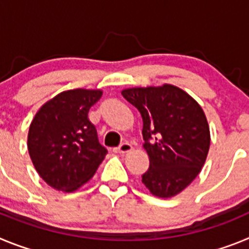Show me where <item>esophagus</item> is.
Instances as JSON below:
<instances>
[{"label": "esophagus", "instance_id": "1", "mask_svg": "<svg viewBox=\"0 0 249 249\" xmlns=\"http://www.w3.org/2000/svg\"><path fill=\"white\" fill-rule=\"evenodd\" d=\"M129 151H132V144L128 143V142H124L121 146H118L117 148L113 149V152H116V153H127Z\"/></svg>", "mask_w": 249, "mask_h": 249}]
</instances>
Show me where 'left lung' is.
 Masks as SVG:
<instances>
[{
    "mask_svg": "<svg viewBox=\"0 0 249 249\" xmlns=\"http://www.w3.org/2000/svg\"><path fill=\"white\" fill-rule=\"evenodd\" d=\"M122 96L140 111L149 168L142 183L169 198L193 182L206 162L211 136L201 106L176 86L135 87Z\"/></svg>",
    "mask_w": 249,
    "mask_h": 249,
    "instance_id": "obj_1",
    "label": "left lung"
}]
</instances>
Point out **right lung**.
<instances>
[{
	"mask_svg": "<svg viewBox=\"0 0 249 249\" xmlns=\"http://www.w3.org/2000/svg\"><path fill=\"white\" fill-rule=\"evenodd\" d=\"M102 96L98 89L61 92L39 108L28 131V152L48 186L72 192L89 181L107 155L89 111Z\"/></svg>",
	"mask_w": 249,
	"mask_h": 249,
	"instance_id": "obj_1",
	"label": "right lung"
}]
</instances>
